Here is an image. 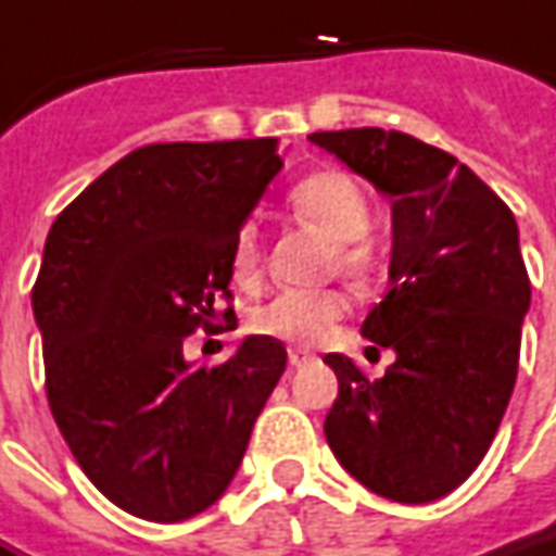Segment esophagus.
Segmentation results:
<instances>
[{
    "mask_svg": "<svg viewBox=\"0 0 556 556\" xmlns=\"http://www.w3.org/2000/svg\"><path fill=\"white\" fill-rule=\"evenodd\" d=\"M309 358H313V353H309V350H301V346H292V350H289V362H292L294 368L307 365Z\"/></svg>",
    "mask_w": 556,
    "mask_h": 556,
    "instance_id": "obj_1",
    "label": "esophagus"
}]
</instances>
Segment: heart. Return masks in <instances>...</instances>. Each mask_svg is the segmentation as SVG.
<instances>
[{
    "label": "heart",
    "mask_w": 556,
    "mask_h": 556,
    "mask_svg": "<svg viewBox=\"0 0 556 556\" xmlns=\"http://www.w3.org/2000/svg\"><path fill=\"white\" fill-rule=\"evenodd\" d=\"M294 213L304 215L316 228L341 243V264L365 270L374 258L371 240L362 237L368 228V198L362 185L341 169H316L294 185ZM230 274L240 286H252L262 277V237L255 225H243L230 247ZM350 301L341 292H282L258 307L252 326L258 334L277 338L292 346H313L341 323Z\"/></svg>",
    "instance_id": "b5f03b06"
}]
</instances>
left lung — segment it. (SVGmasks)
Returning a JSON list of instances; mask_svg holds the SVG:
<instances>
[{"label":"left lung","instance_id":"1","mask_svg":"<svg viewBox=\"0 0 556 556\" xmlns=\"http://www.w3.org/2000/svg\"><path fill=\"white\" fill-rule=\"evenodd\" d=\"M392 200L389 292L362 323L395 362L368 380L328 353V447L377 496H447L490 451L517 380L530 277L511 210L453 154L380 127L309 134Z\"/></svg>","mask_w":556,"mask_h":556}]
</instances>
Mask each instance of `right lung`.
Masks as SVG:
<instances>
[{
	"mask_svg": "<svg viewBox=\"0 0 556 556\" xmlns=\"http://www.w3.org/2000/svg\"><path fill=\"white\" fill-rule=\"evenodd\" d=\"M279 169L270 136L157 142L112 164L51 225L33 286L48 405L90 484L127 515L179 523L206 511L286 371V346L267 334L215 368L182 353L230 301L233 237Z\"/></svg>",
	"mask_w": 556,
	"mask_h": 556,
	"instance_id": "right-lung-1",
	"label": "right lung"
}]
</instances>
